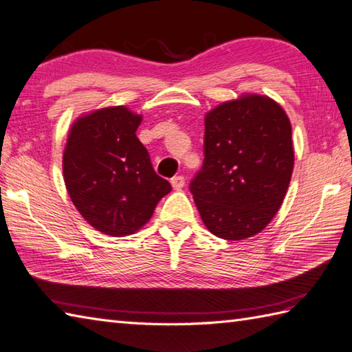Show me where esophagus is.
<instances>
[{
  "instance_id": "34e87169",
  "label": "esophagus",
  "mask_w": 352,
  "mask_h": 352,
  "mask_svg": "<svg viewBox=\"0 0 352 352\" xmlns=\"http://www.w3.org/2000/svg\"><path fill=\"white\" fill-rule=\"evenodd\" d=\"M184 177L183 175H175V177H172L170 178V184H172V188H174L175 190H182L183 188H184Z\"/></svg>"
}]
</instances>
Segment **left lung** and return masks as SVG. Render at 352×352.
<instances>
[{
  "label": "left lung",
  "instance_id": "8db88e82",
  "mask_svg": "<svg viewBox=\"0 0 352 352\" xmlns=\"http://www.w3.org/2000/svg\"><path fill=\"white\" fill-rule=\"evenodd\" d=\"M292 125L278 102L242 95L206 115L203 168L190 192L204 226L226 241L267 227L294 172Z\"/></svg>",
  "mask_w": 352,
  "mask_h": 352
}]
</instances>
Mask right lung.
Returning <instances> with one entry per match:
<instances>
[{
    "instance_id": "add662e5",
    "label": "right lung",
    "mask_w": 352,
    "mask_h": 352,
    "mask_svg": "<svg viewBox=\"0 0 352 352\" xmlns=\"http://www.w3.org/2000/svg\"><path fill=\"white\" fill-rule=\"evenodd\" d=\"M142 116L124 106L80 116L63 153V178L74 206L109 236L136 233L170 192L136 136Z\"/></svg>"
}]
</instances>
